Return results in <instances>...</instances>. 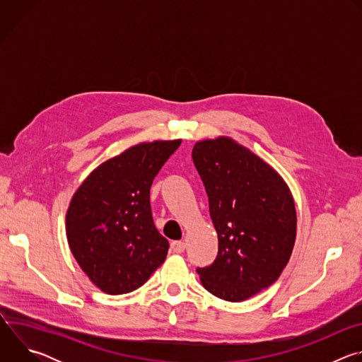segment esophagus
Wrapping results in <instances>:
<instances>
[{
  "instance_id": "34e87169",
  "label": "esophagus",
  "mask_w": 362,
  "mask_h": 362,
  "mask_svg": "<svg viewBox=\"0 0 362 362\" xmlns=\"http://www.w3.org/2000/svg\"><path fill=\"white\" fill-rule=\"evenodd\" d=\"M185 247H186V245L182 240H173L170 243V249H172L173 253H182L185 250Z\"/></svg>"
}]
</instances>
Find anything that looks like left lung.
<instances>
[{
  "label": "left lung",
  "instance_id": "1",
  "mask_svg": "<svg viewBox=\"0 0 362 362\" xmlns=\"http://www.w3.org/2000/svg\"><path fill=\"white\" fill-rule=\"evenodd\" d=\"M192 159L209 199L219 249L197 268L215 296L240 302L271 286L286 267L296 238V212L284 179L229 137L202 140Z\"/></svg>",
  "mask_w": 362,
  "mask_h": 362
}]
</instances>
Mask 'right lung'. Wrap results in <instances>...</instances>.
<instances>
[{
  "mask_svg": "<svg viewBox=\"0 0 362 362\" xmlns=\"http://www.w3.org/2000/svg\"><path fill=\"white\" fill-rule=\"evenodd\" d=\"M180 143L136 144L101 163L74 193L66 216L69 246L103 292H132L165 262L169 242L153 223L150 187Z\"/></svg>",
  "mask_w": 362,
  "mask_h": 362,
  "instance_id": "obj_1",
  "label": "right lung"
}]
</instances>
